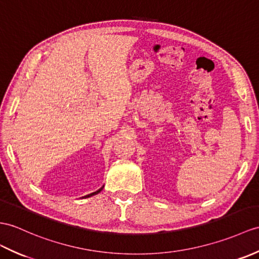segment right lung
Segmentation results:
<instances>
[{
    "label": "right lung",
    "instance_id": "add662e5",
    "mask_svg": "<svg viewBox=\"0 0 259 259\" xmlns=\"http://www.w3.org/2000/svg\"><path fill=\"white\" fill-rule=\"evenodd\" d=\"M102 189H104V185H102V188H100L98 191H96V192H93V193H90V194H88V195H85V196H82V197H90V196H94V195H96V194H98V193H100V192L102 191Z\"/></svg>",
    "mask_w": 259,
    "mask_h": 259
}]
</instances>
